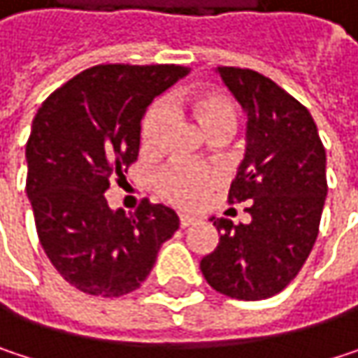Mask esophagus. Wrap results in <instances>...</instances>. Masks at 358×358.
Instances as JSON below:
<instances>
[{"label":"esophagus","instance_id":"34e87169","mask_svg":"<svg viewBox=\"0 0 358 358\" xmlns=\"http://www.w3.org/2000/svg\"><path fill=\"white\" fill-rule=\"evenodd\" d=\"M194 224V217L192 215H180V228H188Z\"/></svg>","mask_w":358,"mask_h":358}]
</instances>
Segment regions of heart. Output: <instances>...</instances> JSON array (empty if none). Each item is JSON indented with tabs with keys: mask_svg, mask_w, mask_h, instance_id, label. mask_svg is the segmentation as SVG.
<instances>
[{
	"mask_svg": "<svg viewBox=\"0 0 358 358\" xmlns=\"http://www.w3.org/2000/svg\"><path fill=\"white\" fill-rule=\"evenodd\" d=\"M182 103L209 136L232 134L238 120V111H236V103L226 93L201 91L184 97ZM166 124H168V109L164 103H153L147 109L141 124V143L145 151H155L159 147ZM222 184H224V172L215 166L170 164L155 176V192L164 201L176 205L180 209H196Z\"/></svg>",
	"mask_w": 358,
	"mask_h": 358,
	"instance_id": "1",
	"label": "heart"
}]
</instances>
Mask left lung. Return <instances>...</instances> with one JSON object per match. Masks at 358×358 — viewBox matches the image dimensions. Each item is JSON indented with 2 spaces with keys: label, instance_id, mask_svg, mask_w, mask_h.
<instances>
[{
  "label": "left lung",
  "instance_id": "obj_1",
  "mask_svg": "<svg viewBox=\"0 0 358 358\" xmlns=\"http://www.w3.org/2000/svg\"><path fill=\"white\" fill-rule=\"evenodd\" d=\"M217 72L249 117L247 153L228 201L249 203L250 224L213 222L220 243L201 259V271L230 299L261 301L296 278L317 241L325 149L309 109L271 78L234 66Z\"/></svg>",
  "mask_w": 358,
  "mask_h": 358
}]
</instances>
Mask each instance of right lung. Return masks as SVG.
Wrapping results in <instances>:
<instances>
[{"label":"right lung","instance_id":"right-lung-1","mask_svg":"<svg viewBox=\"0 0 358 358\" xmlns=\"http://www.w3.org/2000/svg\"><path fill=\"white\" fill-rule=\"evenodd\" d=\"M188 74L176 64H99L53 91L27 143V194L38 243L59 275L85 294L122 296L151 273L174 236V209L143 199L132 215L111 211L109 182L138 157L149 103Z\"/></svg>","mask_w":358,"mask_h":358}]
</instances>
